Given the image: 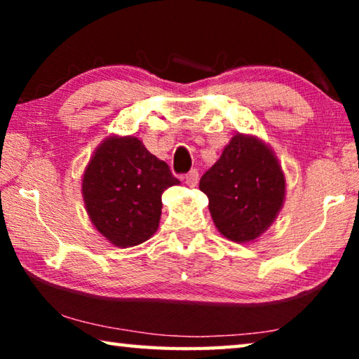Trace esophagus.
Returning a JSON list of instances; mask_svg holds the SVG:
<instances>
[{
  "label": "esophagus",
  "instance_id": "1",
  "mask_svg": "<svg viewBox=\"0 0 359 359\" xmlns=\"http://www.w3.org/2000/svg\"><path fill=\"white\" fill-rule=\"evenodd\" d=\"M184 180H186V184H188V186H196V184H198V181H199V171L196 168L189 170L188 173L184 175Z\"/></svg>",
  "mask_w": 359,
  "mask_h": 359
}]
</instances>
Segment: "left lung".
<instances>
[{
  "label": "left lung",
  "instance_id": "left-lung-1",
  "mask_svg": "<svg viewBox=\"0 0 359 359\" xmlns=\"http://www.w3.org/2000/svg\"><path fill=\"white\" fill-rule=\"evenodd\" d=\"M219 232L232 242L258 238L281 209L286 181L278 160L253 137L235 135L199 181Z\"/></svg>",
  "mask_w": 359,
  "mask_h": 359
}]
</instances>
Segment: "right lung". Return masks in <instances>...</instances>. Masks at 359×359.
I'll return each mask as SVG.
<instances>
[{
  "mask_svg": "<svg viewBox=\"0 0 359 359\" xmlns=\"http://www.w3.org/2000/svg\"><path fill=\"white\" fill-rule=\"evenodd\" d=\"M180 181L135 137H111L83 176L91 222L116 247H134L156 232L161 193Z\"/></svg>",
  "mask_w": 359,
  "mask_h": 359,
  "instance_id": "1",
  "label": "right lung"
}]
</instances>
